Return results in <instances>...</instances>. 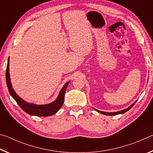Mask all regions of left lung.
<instances>
[{
  "label": "left lung",
  "instance_id": "8db88e82",
  "mask_svg": "<svg viewBox=\"0 0 153 153\" xmlns=\"http://www.w3.org/2000/svg\"><path fill=\"white\" fill-rule=\"evenodd\" d=\"M135 104V102L134 103V104H132L131 105L130 107H129L128 108H126V109H124V110H122V111H118V112H114V113H106V112H103V111H98V110H97L98 112H99V113H102V114H104V115H118V114H121V113H126V111H128V110H129L130 109V108L133 107L134 106V105Z\"/></svg>",
  "mask_w": 153,
  "mask_h": 153
}]
</instances>
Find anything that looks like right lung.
<instances>
[{"label": "right lung", "mask_w": 153, "mask_h": 153, "mask_svg": "<svg viewBox=\"0 0 153 153\" xmlns=\"http://www.w3.org/2000/svg\"><path fill=\"white\" fill-rule=\"evenodd\" d=\"M9 66V59L8 60V63H7L6 69V82L9 93L12 96V97L15 100V101L17 102V104L19 105V107L22 108L25 113L30 114L31 115L40 116V117H46V116H51L52 115H53V114H55L60 109L64 102V95L65 93L67 87L69 84V82H67L66 84L64 85L63 88L61 89L60 92H59L58 98H56V100L53 102L51 103V104L44 105H36L33 104H30V103L25 102L24 100H23L22 98L18 97L16 93L15 92L13 89L12 88V85L11 83V80H10Z\"/></svg>", "instance_id": "obj_1"}]
</instances>
